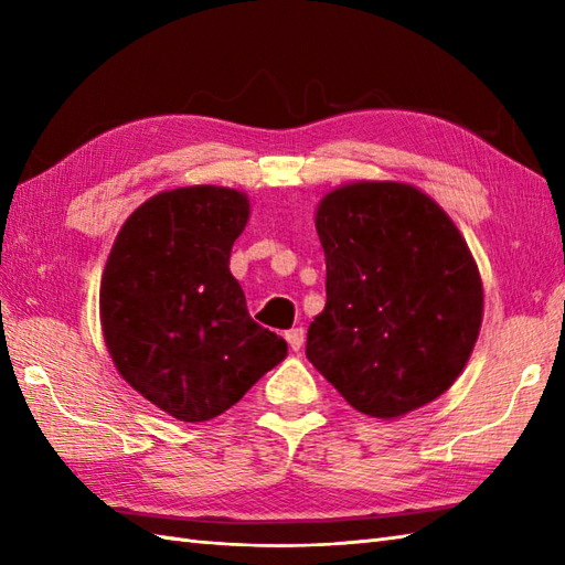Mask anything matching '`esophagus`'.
Segmentation results:
<instances>
[{
  "label": "esophagus",
  "instance_id": "obj_1",
  "mask_svg": "<svg viewBox=\"0 0 565 565\" xmlns=\"http://www.w3.org/2000/svg\"><path fill=\"white\" fill-rule=\"evenodd\" d=\"M303 338H306V334H303L301 328H294V330L286 332V342H289V347H291L294 352L301 350V347H303Z\"/></svg>",
  "mask_w": 565,
  "mask_h": 565
}]
</instances>
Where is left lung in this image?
I'll list each match as a JSON object with an SVG mask.
<instances>
[{
	"instance_id": "obj_1",
	"label": "left lung",
	"mask_w": 565,
	"mask_h": 565,
	"mask_svg": "<svg viewBox=\"0 0 565 565\" xmlns=\"http://www.w3.org/2000/svg\"><path fill=\"white\" fill-rule=\"evenodd\" d=\"M322 313L306 356L354 411L395 419L459 379L483 322V281L459 227L425 191L350 182L316 211Z\"/></svg>"
}]
</instances>
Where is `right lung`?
Instances as JSON below:
<instances>
[{
    "label": "right lung",
    "mask_w": 565,
    "mask_h": 565,
    "mask_svg": "<svg viewBox=\"0 0 565 565\" xmlns=\"http://www.w3.org/2000/svg\"><path fill=\"white\" fill-rule=\"evenodd\" d=\"M247 221L245 191H160L128 215L106 259V350L130 388L182 423L218 417L289 352L249 318L231 274Z\"/></svg>",
    "instance_id": "add662e5"
}]
</instances>
